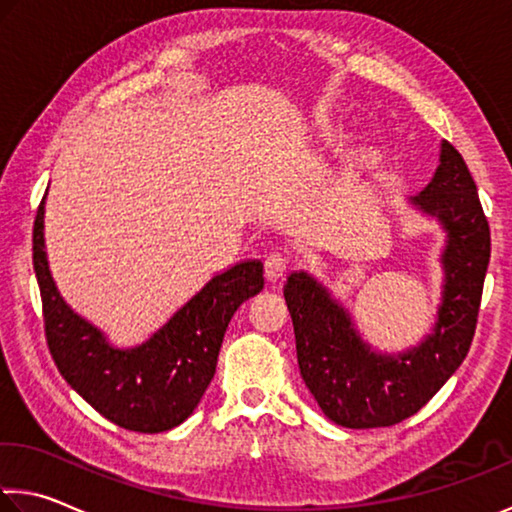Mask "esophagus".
<instances>
[{
	"label": "esophagus",
	"mask_w": 512,
	"mask_h": 512,
	"mask_svg": "<svg viewBox=\"0 0 512 512\" xmlns=\"http://www.w3.org/2000/svg\"><path fill=\"white\" fill-rule=\"evenodd\" d=\"M264 273H266V280L271 282L280 280L282 275L287 273V257L282 253H271L264 262Z\"/></svg>",
	"instance_id": "1"
}]
</instances>
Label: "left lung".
<instances>
[{
    "label": "left lung",
    "mask_w": 512,
    "mask_h": 512,
    "mask_svg": "<svg viewBox=\"0 0 512 512\" xmlns=\"http://www.w3.org/2000/svg\"><path fill=\"white\" fill-rule=\"evenodd\" d=\"M444 232L442 294L435 323L417 346L376 351L360 335L342 300L307 271L285 282L298 367L330 421L344 428L394 426L419 412L465 360L476 330L490 262V227L460 152L442 141L440 164L408 198Z\"/></svg>",
    "instance_id": "left-lung-1"
}]
</instances>
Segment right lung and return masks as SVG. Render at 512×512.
Masks as SVG:
<instances>
[{"label": "right lung", "mask_w": 512, "mask_h": 512, "mask_svg": "<svg viewBox=\"0 0 512 512\" xmlns=\"http://www.w3.org/2000/svg\"><path fill=\"white\" fill-rule=\"evenodd\" d=\"M45 198L34 223V271L47 346L61 376L102 417L127 431L164 433L180 426L212 383L232 314L264 289L262 262L246 259L216 273L145 342L113 346L56 287L45 250Z\"/></svg>", "instance_id": "obj_1"}]
</instances>
